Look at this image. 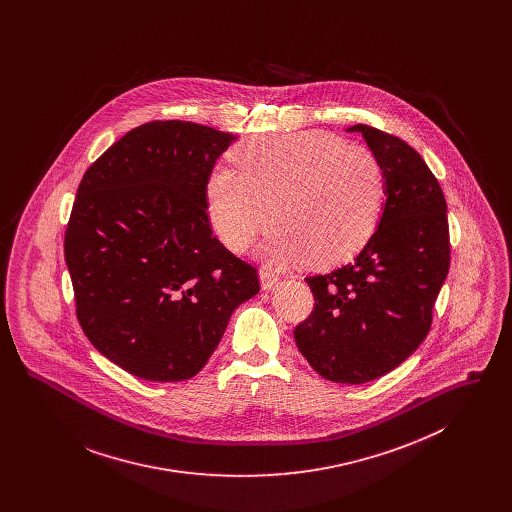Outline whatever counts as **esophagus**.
I'll use <instances>...</instances> for the list:
<instances>
[{
    "label": "esophagus",
    "mask_w": 512,
    "mask_h": 512,
    "mask_svg": "<svg viewBox=\"0 0 512 512\" xmlns=\"http://www.w3.org/2000/svg\"><path fill=\"white\" fill-rule=\"evenodd\" d=\"M259 278H261V288L263 290H270L272 286H276L278 284V276L270 270V268L263 267L261 268V272H259Z\"/></svg>",
    "instance_id": "34e87169"
}]
</instances>
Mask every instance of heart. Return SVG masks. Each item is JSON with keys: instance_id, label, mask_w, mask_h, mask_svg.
Instances as JSON below:
<instances>
[{"instance_id": "obj_1", "label": "heart", "mask_w": 512, "mask_h": 512, "mask_svg": "<svg viewBox=\"0 0 512 512\" xmlns=\"http://www.w3.org/2000/svg\"><path fill=\"white\" fill-rule=\"evenodd\" d=\"M237 172L215 169L207 207L215 232L244 251L272 222L261 255L276 267L311 257L334 265L372 236L384 201V169L365 146L328 132H297L245 142L234 151Z\"/></svg>"}]
</instances>
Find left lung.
<instances>
[{"label": "left lung", "mask_w": 512, "mask_h": 512, "mask_svg": "<svg viewBox=\"0 0 512 512\" xmlns=\"http://www.w3.org/2000/svg\"><path fill=\"white\" fill-rule=\"evenodd\" d=\"M384 169L382 217L353 263L305 278L315 311L293 338L326 380L365 384L401 365L424 341L449 272L447 203L407 142L355 124Z\"/></svg>", "instance_id": "8db88e82"}]
</instances>
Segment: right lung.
<instances>
[{
    "instance_id": "1",
    "label": "right lung",
    "mask_w": 512,
    "mask_h": 512,
    "mask_svg": "<svg viewBox=\"0 0 512 512\" xmlns=\"http://www.w3.org/2000/svg\"><path fill=\"white\" fill-rule=\"evenodd\" d=\"M238 136L186 121L142 124L86 171L65 232L76 317L132 376H195L232 313L259 292L257 268L220 244L207 182Z\"/></svg>"
}]
</instances>
